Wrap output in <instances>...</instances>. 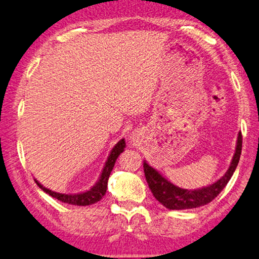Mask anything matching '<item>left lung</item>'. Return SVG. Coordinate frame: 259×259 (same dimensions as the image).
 <instances>
[{"instance_id":"8db88e82","label":"left lung","mask_w":259,"mask_h":259,"mask_svg":"<svg viewBox=\"0 0 259 259\" xmlns=\"http://www.w3.org/2000/svg\"><path fill=\"white\" fill-rule=\"evenodd\" d=\"M241 150H242V134L239 133L235 148V154L233 156L230 167L227 172L219 180L213 182L212 185L203 187L200 189H182L171 184L168 180L160 176L158 171L151 167L146 160L143 162V169H145L146 180L156 200L167 207L169 210H185L194 209L202 205H205L211 201H213L218 196L220 192L225 188L227 182L234 173L235 168L239 164Z\"/></svg>"}]
</instances>
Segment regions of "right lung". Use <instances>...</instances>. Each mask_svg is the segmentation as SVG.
<instances>
[{"label":"right lung","instance_id":"add662e5","mask_svg":"<svg viewBox=\"0 0 259 259\" xmlns=\"http://www.w3.org/2000/svg\"><path fill=\"white\" fill-rule=\"evenodd\" d=\"M125 147H126V143H125L124 139H121L120 141L113 147V149L111 150V152H110L108 160L105 162L103 169H102V173L100 176L99 181H97L90 190H87V192L80 193V194L56 193V192H53V190L44 187V186H42L40 182L35 179L36 185L39 186V187L44 190L45 193L49 194L50 196H53L54 198H57L58 201L69 203V204H73V205H79V206L94 204V203L101 201L102 197L104 196L105 193H107L108 180H109L110 173H111V171H112L114 163H116V159L118 158V156H119L121 152L124 151Z\"/></svg>","mask_w":259,"mask_h":259}]
</instances>
